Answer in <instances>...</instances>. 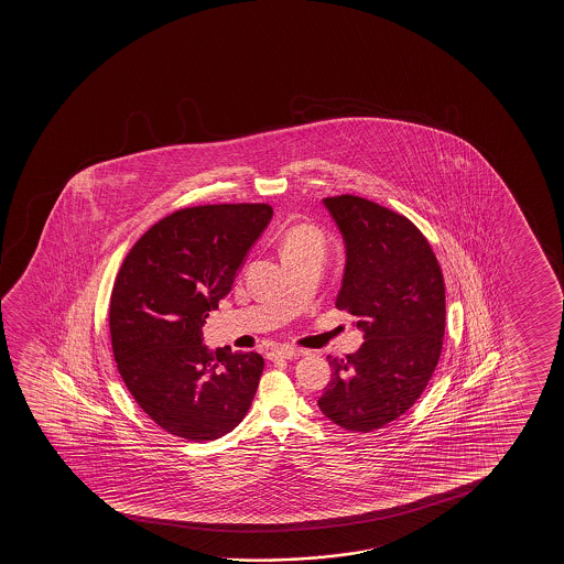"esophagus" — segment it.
<instances>
[{
    "mask_svg": "<svg viewBox=\"0 0 564 564\" xmlns=\"http://www.w3.org/2000/svg\"><path fill=\"white\" fill-rule=\"evenodd\" d=\"M296 356H299V352L291 347H278L268 352L270 360H293Z\"/></svg>",
    "mask_w": 564,
    "mask_h": 564,
    "instance_id": "34e87169",
    "label": "esophagus"
}]
</instances>
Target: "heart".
Returning <instances> with one entry per match:
<instances>
[{
	"mask_svg": "<svg viewBox=\"0 0 564 564\" xmlns=\"http://www.w3.org/2000/svg\"><path fill=\"white\" fill-rule=\"evenodd\" d=\"M279 250L285 262L291 260H302V258H310V256H317L322 258L325 252V237L324 231L312 224H296L289 227L281 242H279Z\"/></svg>",
	"mask_w": 564,
	"mask_h": 564,
	"instance_id": "obj_1",
	"label": "heart"
}]
</instances>
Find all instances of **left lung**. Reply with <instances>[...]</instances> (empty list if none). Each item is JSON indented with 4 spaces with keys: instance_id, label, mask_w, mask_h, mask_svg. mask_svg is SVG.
Masks as SVG:
<instances>
[{
    "instance_id": "1",
    "label": "left lung",
    "mask_w": 564,
    "mask_h": 564,
    "mask_svg": "<svg viewBox=\"0 0 564 564\" xmlns=\"http://www.w3.org/2000/svg\"><path fill=\"white\" fill-rule=\"evenodd\" d=\"M347 263L335 306L355 316L362 347L327 356L332 381L317 406L333 424L368 433L424 393L445 335V283L430 242L410 219L352 194L324 198Z\"/></svg>"
}]
</instances>
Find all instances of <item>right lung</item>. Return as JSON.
I'll return each instance as SVG.
<instances>
[{
  "label": "right lung",
  "mask_w": 564,
  "mask_h": 564,
  "mask_svg": "<svg viewBox=\"0 0 564 564\" xmlns=\"http://www.w3.org/2000/svg\"><path fill=\"white\" fill-rule=\"evenodd\" d=\"M268 204H208L152 225L117 273L109 332L117 370L140 409L171 435L214 441L247 416L258 352L202 345V325L231 291L268 227Z\"/></svg>",
  "instance_id": "obj_1"
}]
</instances>
